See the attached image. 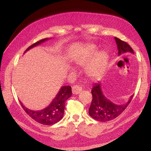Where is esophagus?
Listing matches in <instances>:
<instances>
[{
  "label": "esophagus",
  "mask_w": 151,
  "mask_h": 151,
  "mask_svg": "<svg viewBox=\"0 0 151 151\" xmlns=\"http://www.w3.org/2000/svg\"><path fill=\"white\" fill-rule=\"evenodd\" d=\"M82 91V88L78 85H75L72 87V92L74 94H78Z\"/></svg>",
  "instance_id": "esophagus-1"
}]
</instances>
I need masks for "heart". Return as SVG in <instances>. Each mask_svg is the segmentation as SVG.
Masks as SVG:
<instances>
[{
  "mask_svg": "<svg viewBox=\"0 0 151 151\" xmlns=\"http://www.w3.org/2000/svg\"><path fill=\"white\" fill-rule=\"evenodd\" d=\"M96 52V48L93 45L88 46L84 49L81 55L75 58V62L79 65L84 66L91 60ZM108 61V55L105 52H101L96 55L86 66V72L89 77L96 79L100 77L105 70Z\"/></svg>",
  "mask_w": 151,
  "mask_h": 151,
  "instance_id": "obj_1",
  "label": "heart"
}]
</instances>
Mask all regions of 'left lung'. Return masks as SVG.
Returning <instances> with one entry per match:
<instances>
[{
    "label": "left lung",
    "mask_w": 151,
    "mask_h": 151,
    "mask_svg": "<svg viewBox=\"0 0 151 151\" xmlns=\"http://www.w3.org/2000/svg\"><path fill=\"white\" fill-rule=\"evenodd\" d=\"M114 39L118 48L119 55L127 52L134 53L132 48L126 42L122 41L116 37H114ZM91 93L93 100L89 108L88 114L93 119L101 122L112 121L119 116L126 109L133 96L132 95L129 101L124 104L119 105L114 104L104 95L101 89V83L94 84L91 90Z\"/></svg>",
    "instance_id": "8db88e82"
}]
</instances>
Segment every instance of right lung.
Wrapping results in <instances>:
<instances>
[{"label": "right lung", "instance_id": "add662e5", "mask_svg": "<svg viewBox=\"0 0 151 151\" xmlns=\"http://www.w3.org/2000/svg\"><path fill=\"white\" fill-rule=\"evenodd\" d=\"M49 39H44L34 43L24 51L30 50V48L38 46L41 43L47 41ZM72 95V90L70 86H63L60 88L57 96L51 102V103L45 109L40 111H32L25 107L21 102L20 104L27 112L28 115L35 120V121L45 125H52L57 123L63 119L64 116V111L65 108V102Z\"/></svg>", "mask_w": 151, "mask_h": 151}]
</instances>
